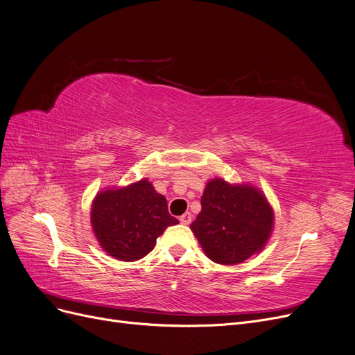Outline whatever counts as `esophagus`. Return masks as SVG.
<instances>
[{
  "label": "esophagus",
  "instance_id": "obj_1",
  "mask_svg": "<svg viewBox=\"0 0 355 355\" xmlns=\"http://www.w3.org/2000/svg\"><path fill=\"white\" fill-rule=\"evenodd\" d=\"M179 221H180L182 224H185V225L191 224V221H192V214H191V212H185V214H183V216L179 218Z\"/></svg>",
  "mask_w": 355,
  "mask_h": 355
}]
</instances>
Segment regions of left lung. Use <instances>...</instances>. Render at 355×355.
<instances>
[{
	"mask_svg": "<svg viewBox=\"0 0 355 355\" xmlns=\"http://www.w3.org/2000/svg\"><path fill=\"white\" fill-rule=\"evenodd\" d=\"M201 207L191 229L207 257L217 263L246 261L262 250L271 236L274 212L257 188L209 180Z\"/></svg>",
	"mask_w": 355,
	"mask_h": 355,
	"instance_id": "obj_1",
	"label": "left lung"
}]
</instances>
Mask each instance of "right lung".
<instances>
[{"label":"right lung","instance_id":"right-lung-1","mask_svg":"<svg viewBox=\"0 0 355 355\" xmlns=\"http://www.w3.org/2000/svg\"><path fill=\"white\" fill-rule=\"evenodd\" d=\"M178 223L168 214L166 198L146 179L101 192L92 207V225L98 243L110 257L125 262L144 258L166 227Z\"/></svg>","mask_w":355,"mask_h":355}]
</instances>
